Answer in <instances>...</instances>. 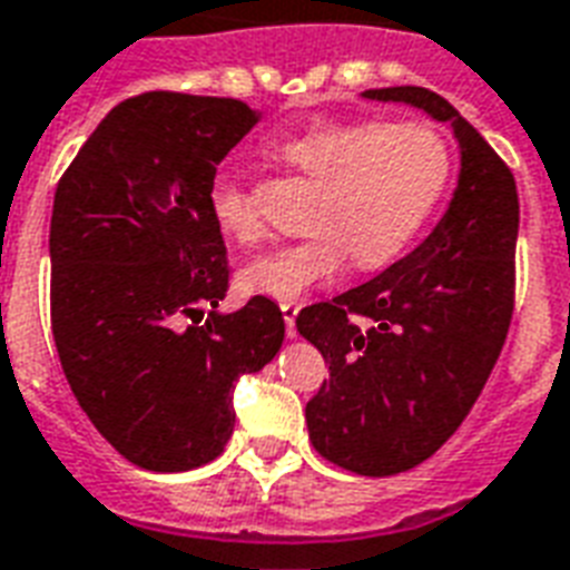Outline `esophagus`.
I'll return each mask as SVG.
<instances>
[{
  "label": "esophagus",
  "instance_id": "obj_1",
  "mask_svg": "<svg viewBox=\"0 0 570 570\" xmlns=\"http://www.w3.org/2000/svg\"><path fill=\"white\" fill-rule=\"evenodd\" d=\"M281 311H284V323L289 335H296V317L302 311V302H281Z\"/></svg>",
  "mask_w": 570,
  "mask_h": 570
}]
</instances>
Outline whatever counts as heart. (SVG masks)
I'll return each mask as SVG.
<instances>
[{"label":"heart","mask_w":570,"mask_h":570,"mask_svg":"<svg viewBox=\"0 0 570 570\" xmlns=\"http://www.w3.org/2000/svg\"><path fill=\"white\" fill-rule=\"evenodd\" d=\"M274 154L317 180V193L302 242L244 265L242 284L272 298H298L335 281L350 256L362 272L392 263L450 180V147L429 124H314L281 135ZM210 214L235 242L263 238L250 193L232 180L214 184Z\"/></svg>","instance_id":"b5f03b06"}]
</instances>
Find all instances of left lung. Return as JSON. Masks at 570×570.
Masks as SVG:
<instances>
[{"label":"left lung","instance_id":"obj_1","mask_svg":"<svg viewBox=\"0 0 570 570\" xmlns=\"http://www.w3.org/2000/svg\"><path fill=\"white\" fill-rule=\"evenodd\" d=\"M365 96L423 108L462 147L459 187L432 235L368 284L296 317L328 365L305 407L311 444L344 471L390 478L456 432L499 360L517 293L520 199L508 163L444 96L425 87Z\"/></svg>","mask_w":570,"mask_h":570}]
</instances>
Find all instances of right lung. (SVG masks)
Returning a JSON list of instances; mask_svg holds the SVG:
<instances>
[{"label":"right lung","instance_id":"1","mask_svg":"<svg viewBox=\"0 0 570 570\" xmlns=\"http://www.w3.org/2000/svg\"><path fill=\"white\" fill-rule=\"evenodd\" d=\"M256 124L238 99L150 90L114 108L62 171L50 217V328L99 435L147 471L208 465L232 390L284 344L253 296L220 314L229 259L214 175Z\"/></svg>","mask_w":570,"mask_h":570}]
</instances>
